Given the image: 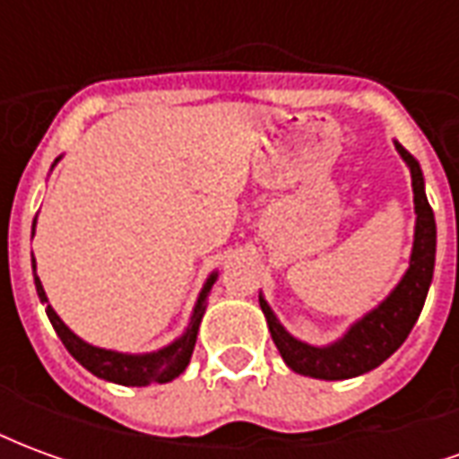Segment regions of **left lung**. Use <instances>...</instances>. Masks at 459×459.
<instances>
[{"label": "left lung", "instance_id": "1", "mask_svg": "<svg viewBox=\"0 0 459 459\" xmlns=\"http://www.w3.org/2000/svg\"><path fill=\"white\" fill-rule=\"evenodd\" d=\"M395 150L401 152L405 164L411 167L415 213H418L411 268L398 282V288L374 312L359 319L354 327L346 332L344 339L325 349L302 344L290 337L288 332L280 327L275 315L270 312L268 302L260 298V309L265 312L273 342L278 346L280 356L285 359V364L298 374L339 381V378H351V376L371 371L378 364H384L385 359L403 344L423 309L435 268V216L425 196L423 171L418 167V161L401 144H395Z\"/></svg>", "mask_w": 459, "mask_h": 459}]
</instances>
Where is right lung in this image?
Listing matches in <instances>:
<instances>
[{
	"instance_id": "obj_1",
	"label": "right lung",
	"mask_w": 459,
	"mask_h": 459,
	"mask_svg": "<svg viewBox=\"0 0 459 459\" xmlns=\"http://www.w3.org/2000/svg\"><path fill=\"white\" fill-rule=\"evenodd\" d=\"M216 275H211L209 282L204 285L199 295V302H196V309H194V317H191V325L186 329V334L181 339H177L174 344H169L167 349H161L157 354H144V356H130V354H117V351H108V349H98V346L85 344L83 339H78L65 327L61 317L56 315L51 305H46V315L54 325L56 334L61 337L64 346L71 351L75 361L81 366H85L91 374H95L98 378H105V381H113V384L120 385H147L152 381L157 384H167L171 378H177L179 374H184V368L189 364L191 351H194V344H196V332H199L201 317H204V309H206V298H209V290L213 285ZM34 282L36 292L41 302H46V292L41 288V280L36 278V265H34Z\"/></svg>"
}]
</instances>
